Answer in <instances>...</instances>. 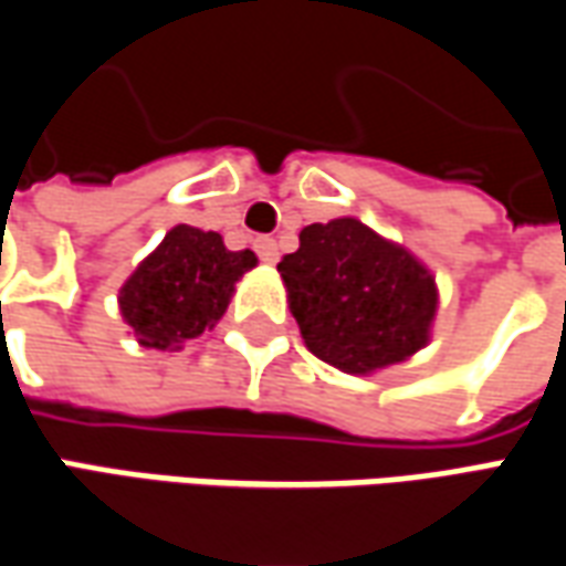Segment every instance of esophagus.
<instances>
[{"mask_svg": "<svg viewBox=\"0 0 566 566\" xmlns=\"http://www.w3.org/2000/svg\"><path fill=\"white\" fill-rule=\"evenodd\" d=\"M255 252H259V259L264 261V264H276V259H280V245H276V240H271V237H259V240H255Z\"/></svg>", "mask_w": 566, "mask_h": 566, "instance_id": "obj_1", "label": "esophagus"}]
</instances>
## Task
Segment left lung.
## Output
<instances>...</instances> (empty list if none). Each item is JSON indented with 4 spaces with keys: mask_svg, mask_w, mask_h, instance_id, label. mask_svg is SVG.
Instances as JSON below:
<instances>
[{
    "mask_svg": "<svg viewBox=\"0 0 566 566\" xmlns=\"http://www.w3.org/2000/svg\"><path fill=\"white\" fill-rule=\"evenodd\" d=\"M276 271L307 350L350 376L428 345L438 286L422 261L357 218L307 224Z\"/></svg>",
    "mask_w": 566,
    "mask_h": 566,
    "instance_id": "left-lung-1",
    "label": "left lung"
}]
</instances>
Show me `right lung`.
I'll return each instance as SVG.
<instances>
[{"label": "right lung", "mask_w": 566, "mask_h": 566, "mask_svg": "<svg viewBox=\"0 0 566 566\" xmlns=\"http://www.w3.org/2000/svg\"><path fill=\"white\" fill-rule=\"evenodd\" d=\"M255 264V252H231L221 233L175 224L123 283V321L144 348H181L224 317L233 283Z\"/></svg>", "instance_id": "right-lung-1"}]
</instances>
